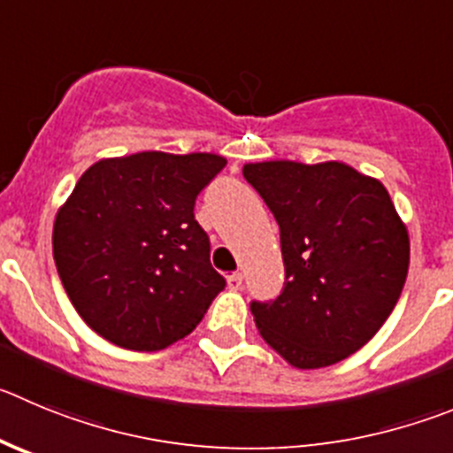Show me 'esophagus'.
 Here are the masks:
<instances>
[{
	"instance_id": "esophagus-1",
	"label": "esophagus",
	"mask_w": 453,
	"mask_h": 453,
	"mask_svg": "<svg viewBox=\"0 0 453 453\" xmlns=\"http://www.w3.org/2000/svg\"><path fill=\"white\" fill-rule=\"evenodd\" d=\"M241 286H243V274H241V273H232L230 277H227V288H230V290H241Z\"/></svg>"
}]
</instances>
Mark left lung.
I'll list each match as a JSON object with an SVG mask.
<instances>
[{
    "label": "left lung",
    "mask_w": 453,
    "mask_h": 453,
    "mask_svg": "<svg viewBox=\"0 0 453 453\" xmlns=\"http://www.w3.org/2000/svg\"><path fill=\"white\" fill-rule=\"evenodd\" d=\"M281 230L286 284L252 302L270 349L290 366L346 360L380 331L403 293L409 232L387 188L340 160L243 165Z\"/></svg>",
    "instance_id": "8db88e82"
}]
</instances>
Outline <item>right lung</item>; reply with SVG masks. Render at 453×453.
<instances>
[{"label":"right lung","instance_id":"1","mask_svg":"<svg viewBox=\"0 0 453 453\" xmlns=\"http://www.w3.org/2000/svg\"><path fill=\"white\" fill-rule=\"evenodd\" d=\"M219 154L138 151L80 176L53 223L58 274L78 315L111 344L160 350L198 326L226 279L194 219Z\"/></svg>","mask_w":453,"mask_h":453}]
</instances>
